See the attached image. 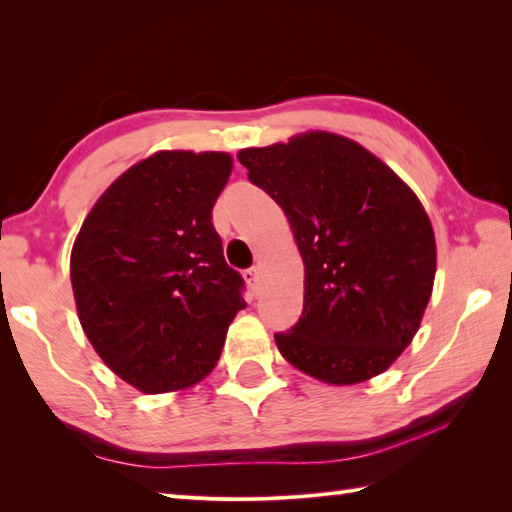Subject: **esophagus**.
<instances>
[{"instance_id": "obj_1", "label": "esophagus", "mask_w": 512, "mask_h": 512, "mask_svg": "<svg viewBox=\"0 0 512 512\" xmlns=\"http://www.w3.org/2000/svg\"><path fill=\"white\" fill-rule=\"evenodd\" d=\"M243 280L247 282L249 289L256 291V289H258V269H256V267L245 269V271H243Z\"/></svg>"}]
</instances>
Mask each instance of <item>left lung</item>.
<instances>
[{"label": "left lung", "instance_id": "8db88e82", "mask_svg": "<svg viewBox=\"0 0 512 512\" xmlns=\"http://www.w3.org/2000/svg\"><path fill=\"white\" fill-rule=\"evenodd\" d=\"M236 157L287 214L304 263L302 315L276 335L280 355L331 385L388 370L418 333L436 278L434 227L414 190L328 131Z\"/></svg>", "mask_w": 512, "mask_h": 512}]
</instances>
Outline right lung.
<instances>
[{
    "label": "right lung",
    "mask_w": 512,
    "mask_h": 512,
    "mask_svg": "<svg viewBox=\"0 0 512 512\" xmlns=\"http://www.w3.org/2000/svg\"><path fill=\"white\" fill-rule=\"evenodd\" d=\"M219 151H157L102 192L78 232V320L107 368L144 394L179 392L217 366L245 309L212 208L232 173Z\"/></svg>",
    "instance_id": "obj_1"
}]
</instances>
